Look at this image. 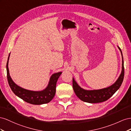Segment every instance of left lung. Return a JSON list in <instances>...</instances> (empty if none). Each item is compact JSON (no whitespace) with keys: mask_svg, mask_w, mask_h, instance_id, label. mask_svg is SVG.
Returning <instances> with one entry per match:
<instances>
[{"mask_svg":"<svg viewBox=\"0 0 131 131\" xmlns=\"http://www.w3.org/2000/svg\"><path fill=\"white\" fill-rule=\"evenodd\" d=\"M118 48L121 51L122 58V71L118 79L113 84L107 88L97 89V90H85L82 88L73 78L72 86L73 91L80 100L89 103H98L105 102L113 96L114 93L120 87L124 80L125 72L122 53L119 47H118Z\"/></svg>","mask_w":131,"mask_h":131,"instance_id":"1","label":"left lung"}]
</instances>
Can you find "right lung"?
<instances>
[{"mask_svg": "<svg viewBox=\"0 0 131 131\" xmlns=\"http://www.w3.org/2000/svg\"><path fill=\"white\" fill-rule=\"evenodd\" d=\"M10 57L9 55L6 63L7 78L10 88L15 94L28 103L33 105H41L49 103L53 99L56 92V84L61 72L55 73L50 78L49 83L44 90L41 91H33L18 86L11 78L8 68V62Z\"/></svg>", "mask_w": 131, "mask_h": 131, "instance_id": "right-lung-1", "label": "right lung"}]
</instances>
